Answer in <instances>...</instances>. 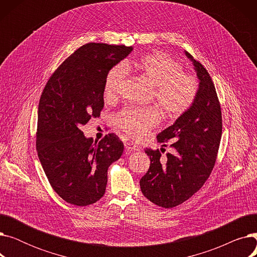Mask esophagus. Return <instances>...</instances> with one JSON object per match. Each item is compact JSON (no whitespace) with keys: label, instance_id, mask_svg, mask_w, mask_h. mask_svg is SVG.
<instances>
[{"label":"esophagus","instance_id":"1","mask_svg":"<svg viewBox=\"0 0 257 257\" xmlns=\"http://www.w3.org/2000/svg\"><path fill=\"white\" fill-rule=\"evenodd\" d=\"M124 146H125V149H126L127 152L138 151V150H139V147H137L136 145L132 144V143H129V142H126V143L124 144Z\"/></svg>","mask_w":257,"mask_h":257}]
</instances>
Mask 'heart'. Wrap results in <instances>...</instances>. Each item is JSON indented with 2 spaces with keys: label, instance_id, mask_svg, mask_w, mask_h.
Here are the masks:
<instances>
[{
  "label": "heart",
  "instance_id": "obj_1",
  "mask_svg": "<svg viewBox=\"0 0 257 257\" xmlns=\"http://www.w3.org/2000/svg\"><path fill=\"white\" fill-rule=\"evenodd\" d=\"M126 70L138 73L153 86V101L166 117L180 116L190 109L197 98V79L183 73L180 62L160 52L148 54L137 61L127 62L125 66H113L105 79L104 91L107 98H114L125 83ZM159 119L160 115L155 109L138 108H125L115 117L117 126L134 139H142L158 124Z\"/></svg>",
  "mask_w": 257,
  "mask_h": 257
}]
</instances>
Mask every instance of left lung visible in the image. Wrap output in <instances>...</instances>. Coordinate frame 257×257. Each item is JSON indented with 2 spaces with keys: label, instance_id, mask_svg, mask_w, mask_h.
Here are the masks:
<instances>
[{
  "label": "left lung",
  "instance_id": "1",
  "mask_svg": "<svg viewBox=\"0 0 257 257\" xmlns=\"http://www.w3.org/2000/svg\"><path fill=\"white\" fill-rule=\"evenodd\" d=\"M185 55L200 81L197 98L157 136L159 143L171 141L174 152L161 156L158 149L145 150L151 163L140 181L144 196L164 208L182 204L203 186L217 160L222 136L221 106L212 80L190 53L185 51Z\"/></svg>",
  "mask_w": 257,
  "mask_h": 257
}]
</instances>
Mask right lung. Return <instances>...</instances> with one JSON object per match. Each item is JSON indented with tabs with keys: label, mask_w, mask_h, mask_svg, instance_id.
<instances>
[{
	"label": "right lung",
	"mask_w": 257,
	"mask_h": 257,
	"mask_svg": "<svg viewBox=\"0 0 257 257\" xmlns=\"http://www.w3.org/2000/svg\"><path fill=\"white\" fill-rule=\"evenodd\" d=\"M132 47L90 43L66 58L47 82L38 105L36 150L46 176L67 203H96L106 190L107 170L124 151L114 133L100 142L81 131L104 107L105 79Z\"/></svg>",
	"instance_id": "right-lung-1"
}]
</instances>
